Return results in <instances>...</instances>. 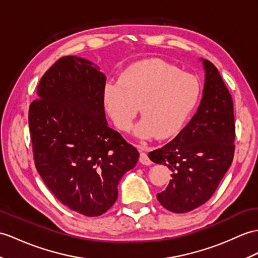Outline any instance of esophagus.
Segmentation results:
<instances>
[{
	"label": "esophagus",
	"mask_w": 258,
	"mask_h": 258,
	"mask_svg": "<svg viewBox=\"0 0 258 258\" xmlns=\"http://www.w3.org/2000/svg\"><path fill=\"white\" fill-rule=\"evenodd\" d=\"M140 163L141 164H143V165H146V166H149L152 164V160L149 159V157H148V155L146 154V153H144V152H142L141 153V155H140Z\"/></svg>",
	"instance_id": "obj_1"
}]
</instances>
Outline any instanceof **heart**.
Masks as SVG:
<instances>
[{
  "label": "heart",
  "mask_w": 258,
  "mask_h": 258,
  "mask_svg": "<svg viewBox=\"0 0 258 258\" xmlns=\"http://www.w3.org/2000/svg\"><path fill=\"white\" fill-rule=\"evenodd\" d=\"M199 95L200 86L195 77L181 74L160 59H148L125 69L118 80L107 82L103 102L118 130H131L140 106L143 118L136 134L142 139L155 135L166 140L182 128Z\"/></svg>",
  "instance_id": "b5f03b06"
}]
</instances>
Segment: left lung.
<instances>
[{
    "mask_svg": "<svg viewBox=\"0 0 258 258\" xmlns=\"http://www.w3.org/2000/svg\"><path fill=\"white\" fill-rule=\"evenodd\" d=\"M206 82L198 111L175 139L148 154L172 171L160 205L185 213L206 203L217 190L234 157L235 123L233 100L217 67L203 60Z\"/></svg>",
    "mask_w": 258,
    "mask_h": 258,
    "instance_id": "left-lung-1",
    "label": "left lung"
}]
</instances>
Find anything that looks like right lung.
Listing matches in <instances>:
<instances>
[{
    "instance_id": "add662e5",
    "label": "right lung",
    "mask_w": 258,
    "mask_h": 258,
    "mask_svg": "<svg viewBox=\"0 0 258 258\" xmlns=\"http://www.w3.org/2000/svg\"><path fill=\"white\" fill-rule=\"evenodd\" d=\"M105 81L93 62L61 57L41 77L28 111L36 169L62 205L87 217L114 205L119 180L140 157L107 126Z\"/></svg>"
}]
</instances>
